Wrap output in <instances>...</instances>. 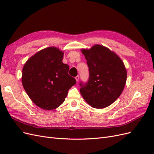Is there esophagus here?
I'll return each mask as SVG.
<instances>
[{
  "mask_svg": "<svg viewBox=\"0 0 154 154\" xmlns=\"http://www.w3.org/2000/svg\"><path fill=\"white\" fill-rule=\"evenodd\" d=\"M79 78H80V77H79V76H76V77H75V79H76V82H78V80H79Z\"/></svg>",
  "mask_w": 154,
  "mask_h": 154,
  "instance_id": "obj_1",
  "label": "esophagus"
}]
</instances>
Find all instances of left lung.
<instances>
[{"mask_svg": "<svg viewBox=\"0 0 154 154\" xmlns=\"http://www.w3.org/2000/svg\"><path fill=\"white\" fill-rule=\"evenodd\" d=\"M89 71L87 82H80V93L93 108L103 109L117 100L125 87L127 70L118 56L103 45L82 49Z\"/></svg>", "mask_w": 154, "mask_h": 154, "instance_id": "obj_1", "label": "left lung"}]
</instances>
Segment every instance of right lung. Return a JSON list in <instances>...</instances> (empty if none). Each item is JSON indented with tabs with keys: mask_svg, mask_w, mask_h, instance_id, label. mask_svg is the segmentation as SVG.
<instances>
[{
	"mask_svg": "<svg viewBox=\"0 0 154 154\" xmlns=\"http://www.w3.org/2000/svg\"><path fill=\"white\" fill-rule=\"evenodd\" d=\"M63 56L59 49L49 47L31 57L23 67V87L32 101L42 109L61 105L76 83L68 73V65L62 62Z\"/></svg>",
	"mask_w": 154,
	"mask_h": 154,
	"instance_id": "1",
	"label": "right lung"
}]
</instances>
